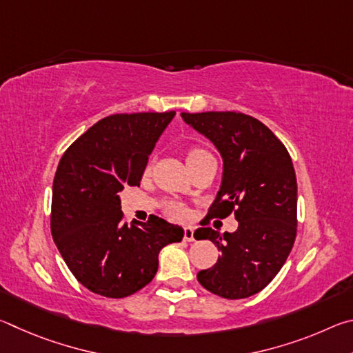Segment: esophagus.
Here are the masks:
<instances>
[{"instance_id":"1","label":"esophagus","mask_w":353,"mask_h":353,"mask_svg":"<svg viewBox=\"0 0 353 353\" xmlns=\"http://www.w3.org/2000/svg\"><path fill=\"white\" fill-rule=\"evenodd\" d=\"M183 240L185 241H194V230L193 227H185L183 229Z\"/></svg>"}]
</instances>
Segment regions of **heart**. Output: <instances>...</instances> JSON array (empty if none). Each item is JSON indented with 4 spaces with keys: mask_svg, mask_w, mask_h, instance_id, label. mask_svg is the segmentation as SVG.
I'll return each instance as SVG.
<instances>
[{
    "mask_svg": "<svg viewBox=\"0 0 353 353\" xmlns=\"http://www.w3.org/2000/svg\"><path fill=\"white\" fill-rule=\"evenodd\" d=\"M204 155H210L208 154L205 149H201V148H191L190 151L187 152V162H191V160H196V159H201L204 157ZM166 213H168V216L174 218V219H183L187 216V208H185L182 204H176V202H172V204L166 205Z\"/></svg>",
    "mask_w": 353,
    "mask_h": 353,
    "instance_id": "heart-1",
    "label": "heart"
}]
</instances>
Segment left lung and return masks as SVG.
<instances>
[{
  "mask_svg": "<svg viewBox=\"0 0 353 353\" xmlns=\"http://www.w3.org/2000/svg\"><path fill=\"white\" fill-rule=\"evenodd\" d=\"M223 157V181L208 218L234 212L238 229L221 235L212 227L194 232L221 255L198 280L213 294L244 299L261 291L282 270L297 230V182L283 143L265 124L238 112L181 113Z\"/></svg>",
  "mask_w": 353,
  "mask_h": 353,
  "instance_id": "left-lung-1",
  "label": "left lung"
}]
</instances>
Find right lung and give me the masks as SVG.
<instances>
[{
  "label": "right lung",
  "instance_id": "obj_1",
  "mask_svg": "<svg viewBox=\"0 0 353 353\" xmlns=\"http://www.w3.org/2000/svg\"><path fill=\"white\" fill-rule=\"evenodd\" d=\"M176 112L117 113L71 145L52 183L51 234L68 270L94 294L121 299L154 279L159 252L183 229L159 216L123 221L119 193L140 185L155 143Z\"/></svg>",
  "mask_w": 353,
  "mask_h": 353
}]
</instances>
